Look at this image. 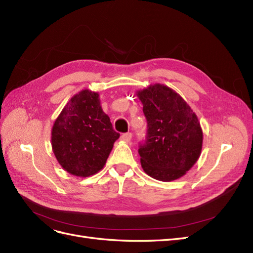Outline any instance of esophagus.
<instances>
[{
  "label": "esophagus",
  "mask_w": 253,
  "mask_h": 253,
  "mask_svg": "<svg viewBox=\"0 0 253 253\" xmlns=\"http://www.w3.org/2000/svg\"><path fill=\"white\" fill-rule=\"evenodd\" d=\"M121 140L122 141H125V142H126V143H128L129 141H131V139H132V134L131 133H126V134H122L121 135Z\"/></svg>",
  "instance_id": "1"
}]
</instances>
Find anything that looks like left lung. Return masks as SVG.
Here are the masks:
<instances>
[{"mask_svg":"<svg viewBox=\"0 0 253 253\" xmlns=\"http://www.w3.org/2000/svg\"><path fill=\"white\" fill-rule=\"evenodd\" d=\"M148 120V134L139 155L143 171L162 181L182 177L201 156L203 129L183 98L165 84L136 91Z\"/></svg>","mask_w":253,"mask_h":253,"instance_id":"1","label":"left lung"}]
</instances>
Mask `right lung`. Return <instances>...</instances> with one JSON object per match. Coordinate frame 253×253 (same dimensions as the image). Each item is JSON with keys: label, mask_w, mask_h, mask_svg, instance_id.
<instances>
[{"label": "right lung", "mask_w": 253, "mask_h": 253, "mask_svg": "<svg viewBox=\"0 0 253 253\" xmlns=\"http://www.w3.org/2000/svg\"><path fill=\"white\" fill-rule=\"evenodd\" d=\"M97 91L88 88L74 95L51 128V148L63 169L78 177L101 171L114 142L119 138Z\"/></svg>", "instance_id": "right-lung-1"}]
</instances>
